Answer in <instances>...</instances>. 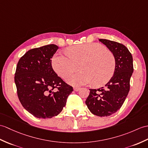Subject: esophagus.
<instances>
[{
	"label": "esophagus",
	"mask_w": 148,
	"mask_h": 148,
	"mask_svg": "<svg viewBox=\"0 0 148 148\" xmlns=\"http://www.w3.org/2000/svg\"><path fill=\"white\" fill-rule=\"evenodd\" d=\"M74 90L75 91H79V90H80V88H77V87L74 88Z\"/></svg>",
	"instance_id": "esophagus-1"
}]
</instances>
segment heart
I'll return each instance as SVG.
<instances>
[{
	"mask_svg": "<svg viewBox=\"0 0 148 148\" xmlns=\"http://www.w3.org/2000/svg\"><path fill=\"white\" fill-rule=\"evenodd\" d=\"M68 56L55 54L51 65L54 71L63 79L75 73L79 66L81 73L69 79L72 85H87L92 83L101 86L111 79L115 73L116 62L112 51L98 43L75 45L67 50Z\"/></svg>",
	"mask_w": 148,
	"mask_h": 148,
	"instance_id": "1",
	"label": "heart"
}]
</instances>
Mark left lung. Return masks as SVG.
Returning <instances> with one entry per match:
<instances>
[{
    "instance_id": "8db88e82",
    "label": "left lung",
    "mask_w": 148,
    "mask_h": 148,
    "mask_svg": "<svg viewBox=\"0 0 148 148\" xmlns=\"http://www.w3.org/2000/svg\"><path fill=\"white\" fill-rule=\"evenodd\" d=\"M99 41L114 55L115 70L105 87L98 90L90 89L86 104L92 114L108 116L121 108L129 93L130 79L134 71L133 58L127 48L123 44L106 39Z\"/></svg>"
}]
</instances>
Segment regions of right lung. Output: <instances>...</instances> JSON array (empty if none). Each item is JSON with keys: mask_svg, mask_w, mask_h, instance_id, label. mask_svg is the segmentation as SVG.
I'll list each match as a JSON object with an SVG mask.
<instances>
[{"mask_svg": "<svg viewBox=\"0 0 148 148\" xmlns=\"http://www.w3.org/2000/svg\"><path fill=\"white\" fill-rule=\"evenodd\" d=\"M58 49L54 44L31 49L17 64L14 81L19 99L37 118L50 119L59 114L73 91L51 66V59Z\"/></svg>", "mask_w": 148, "mask_h": 148, "instance_id": "1", "label": "right lung"}]
</instances>
